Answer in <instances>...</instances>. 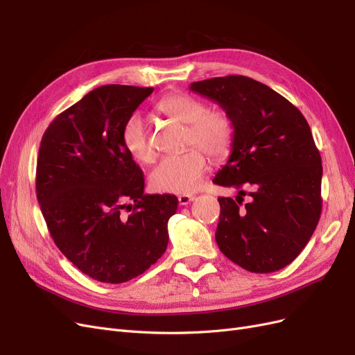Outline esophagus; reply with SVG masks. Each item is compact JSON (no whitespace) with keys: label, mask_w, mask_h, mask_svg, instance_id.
<instances>
[{"label":"esophagus","mask_w":355,"mask_h":355,"mask_svg":"<svg viewBox=\"0 0 355 355\" xmlns=\"http://www.w3.org/2000/svg\"><path fill=\"white\" fill-rule=\"evenodd\" d=\"M178 200H179L180 206H188L191 201H194V197H192V196H180Z\"/></svg>","instance_id":"esophagus-1"}]
</instances>
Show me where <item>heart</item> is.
<instances>
[{"label": "heart", "instance_id": "b5f03b06", "mask_svg": "<svg viewBox=\"0 0 355 355\" xmlns=\"http://www.w3.org/2000/svg\"><path fill=\"white\" fill-rule=\"evenodd\" d=\"M157 110L180 124L187 125L185 146L188 151L163 158L151 171L149 182L158 192L188 196L194 192L206 175L209 163L206 153L214 161H222L231 154L235 127L225 111H207L201 101L187 93H173L157 103ZM125 151L135 159L151 163L155 158L149 144L145 120L141 115L127 118L121 130Z\"/></svg>", "mask_w": 355, "mask_h": 355}]
</instances>
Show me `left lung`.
Wrapping results in <instances>:
<instances>
[{"label":"left lung","instance_id":"8db88e82","mask_svg":"<svg viewBox=\"0 0 355 355\" xmlns=\"http://www.w3.org/2000/svg\"><path fill=\"white\" fill-rule=\"evenodd\" d=\"M189 90L216 102L235 127L231 155L213 182L240 189L235 199L251 197L243 209L239 200L218 198L220 252L250 272L282 270L304 250L321 214L323 166L305 116L243 75L192 83Z\"/></svg>","mask_w":355,"mask_h":355}]
</instances>
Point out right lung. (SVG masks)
I'll return each instance as SVG.
<instances>
[{
    "mask_svg": "<svg viewBox=\"0 0 355 355\" xmlns=\"http://www.w3.org/2000/svg\"><path fill=\"white\" fill-rule=\"evenodd\" d=\"M153 87L110 84L59 114L41 139L37 198L59 250L94 280L125 283L167 249L170 194H144L141 167L125 151L123 125ZM132 213L123 217L125 201Z\"/></svg>",
    "mask_w": 355,
    "mask_h": 355,
    "instance_id": "obj_1",
    "label": "right lung"
}]
</instances>
